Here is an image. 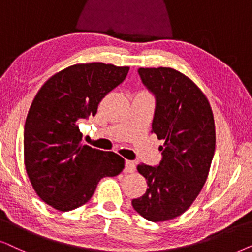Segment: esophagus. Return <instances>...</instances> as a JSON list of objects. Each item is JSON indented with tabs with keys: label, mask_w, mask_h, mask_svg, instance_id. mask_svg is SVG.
Returning <instances> with one entry per match:
<instances>
[{
	"label": "esophagus",
	"mask_w": 252,
	"mask_h": 252,
	"mask_svg": "<svg viewBox=\"0 0 252 252\" xmlns=\"http://www.w3.org/2000/svg\"><path fill=\"white\" fill-rule=\"evenodd\" d=\"M136 170V166L133 161L126 160V166H124V172L126 173H133Z\"/></svg>",
	"instance_id": "obj_1"
}]
</instances>
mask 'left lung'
Here are the masks:
<instances>
[{
	"instance_id": "8db88e82",
	"label": "left lung",
	"mask_w": 252,
	"mask_h": 252,
	"mask_svg": "<svg viewBox=\"0 0 252 252\" xmlns=\"http://www.w3.org/2000/svg\"><path fill=\"white\" fill-rule=\"evenodd\" d=\"M142 83L156 99L152 132L165 140L159 165L139 163L147 190L132 199L145 219H174L189 209L206 182L216 150L209 100L192 80L172 68H139Z\"/></svg>"
}]
</instances>
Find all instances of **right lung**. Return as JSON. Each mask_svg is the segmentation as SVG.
Segmentation results:
<instances>
[{"mask_svg":"<svg viewBox=\"0 0 252 252\" xmlns=\"http://www.w3.org/2000/svg\"><path fill=\"white\" fill-rule=\"evenodd\" d=\"M128 71L129 66L99 62L76 64L36 93L24 126V162L33 189L54 209L66 212L84 205L102 177L123 170L119 154L82 145L78 124L95 115L99 102Z\"/></svg>","mask_w":252,"mask_h":252,"instance_id":"right-lung-1","label":"right lung"}]
</instances>
